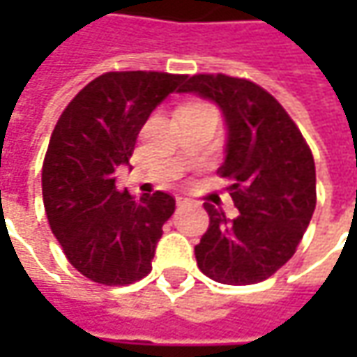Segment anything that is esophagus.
Instances as JSON below:
<instances>
[{
  "label": "esophagus",
  "mask_w": 357,
  "mask_h": 357,
  "mask_svg": "<svg viewBox=\"0 0 357 357\" xmlns=\"http://www.w3.org/2000/svg\"><path fill=\"white\" fill-rule=\"evenodd\" d=\"M188 202H190V200L185 199V197H176V204H178V206H185Z\"/></svg>",
  "instance_id": "34e87169"
}]
</instances>
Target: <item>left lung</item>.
I'll list each match as a JSON object with an SVG mask.
<instances>
[{
    "label": "left lung",
    "instance_id": "8db88e82",
    "mask_svg": "<svg viewBox=\"0 0 357 357\" xmlns=\"http://www.w3.org/2000/svg\"><path fill=\"white\" fill-rule=\"evenodd\" d=\"M178 93L220 107L227 157L218 169L230 178L236 218L213 204L208 230L195 246L208 278L246 286L270 278L296 252L316 208V167L302 132L268 91L228 75H192Z\"/></svg>",
    "mask_w": 357,
    "mask_h": 357
}]
</instances>
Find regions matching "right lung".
Returning <instances> with one entry per match:
<instances>
[{
    "label": "right lung",
    "instance_id": "add662e5",
    "mask_svg": "<svg viewBox=\"0 0 357 357\" xmlns=\"http://www.w3.org/2000/svg\"><path fill=\"white\" fill-rule=\"evenodd\" d=\"M186 75L113 71L93 79L57 121L41 186L49 227L67 260L89 280L125 286L151 272L174 199L157 190L135 199L115 171L129 165L139 130Z\"/></svg>",
    "mask_w": 357,
    "mask_h": 357
}]
</instances>
